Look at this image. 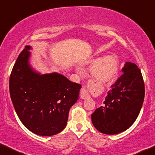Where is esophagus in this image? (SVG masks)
Returning <instances> with one entry per match:
<instances>
[{"label": "esophagus", "instance_id": "obj_1", "mask_svg": "<svg viewBox=\"0 0 155 155\" xmlns=\"http://www.w3.org/2000/svg\"><path fill=\"white\" fill-rule=\"evenodd\" d=\"M80 94H81V99H84V100H85V99L88 98L90 97L88 92H87L84 87H82V89L81 90Z\"/></svg>", "mask_w": 155, "mask_h": 155}]
</instances>
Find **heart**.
I'll return each mask as SVG.
<instances>
[{
	"mask_svg": "<svg viewBox=\"0 0 155 155\" xmlns=\"http://www.w3.org/2000/svg\"><path fill=\"white\" fill-rule=\"evenodd\" d=\"M87 64H95L92 70V74L96 80L101 83L111 81L116 75L118 62L116 57L107 55L101 58H93L87 62Z\"/></svg>",
	"mask_w": 155,
	"mask_h": 155,
	"instance_id": "b5f03b06",
	"label": "heart"
}]
</instances>
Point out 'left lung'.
<instances>
[{"instance_id": "left-lung-1", "label": "left lung", "mask_w": 155, "mask_h": 155, "mask_svg": "<svg viewBox=\"0 0 155 155\" xmlns=\"http://www.w3.org/2000/svg\"><path fill=\"white\" fill-rule=\"evenodd\" d=\"M122 72L110 86L104 105L91 115L94 127L106 134H116L130 127L143 103L145 85L140 69L126 62Z\"/></svg>"}]
</instances>
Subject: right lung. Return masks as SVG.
Returning <instances> with one entry per match:
<instances>
[{
    "label": "right lung",
    "instance_id": "right-lung-1",
    "mask_svg": "<svg viewBox=\"0 0 155 155\" xmlns=\"http://www.w3.org/2000/svg\"><path fill=\"white\" fill-rule=\"evenodd\" d=\"M31 47L17 58L10 77L11 100L18 118L35 134L49 137L66 127L70 108L77 102L81 85L54 72L40 74L28 63Z\"/></svg>",
    "mask_w": 155,
    "mask_h": 155
}]
</instances>
